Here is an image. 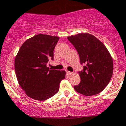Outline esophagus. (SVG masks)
<instances>
[{"label":"esophagus","instance_id":"obj_1","mask_svg":"<svg viewBox=\"0 0 126 126\" xmlns=\"http://www.w3.org/2000/svg\"><path fill=\"white\" fill-rule=\"evenodd\" d=\"M66 73L67 74V75L72 74V72H69V71H66Z\"/></svg>","mask_w":126,"mask_h":126}]
</instances>
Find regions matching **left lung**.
Instances as JSON below:
<instances>
[{
	"label": "left lung",
	"mask_w": 126,
	"mask_h": 126,
	"mask_svg": "<svg viewBox=\"0 0 126 126\" xmlns=\"http://www.w3.org/2000/svg\"><path fill=\"white\" fill-rule=\"evenodd\" d=\"M79 54L83 70L79 72L80 82L74 86L82 95L91 96L102 92L110 82L113 73V61L102 42L88 33L67 37Z\"/></svg>",
	"instance_id": "1"
}]
</instances>
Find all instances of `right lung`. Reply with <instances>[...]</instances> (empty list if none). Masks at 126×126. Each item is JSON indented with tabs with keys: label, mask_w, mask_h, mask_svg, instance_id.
Masks as SVG:
<instances>
[{
	"label": "right lung",
	"mask_w": 126,
	"mask_h": 126,
	"mask_svg": "<svg viewBox=\"0 0 126 126\" xmlns=\"http://www.w3.org/2000/svg\"><path fill=\"white\" fill-rule=\"evenodd\" d=\"M59 37L38 34L24 42L15 59L18 82L29 97L45 101L58 92L60 82L65 78L64 71L47 66L54 59V49Z\"/></svg>",
	"instance_id": "right-lung-1"
}]
</instances>
